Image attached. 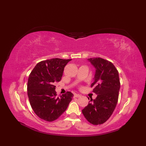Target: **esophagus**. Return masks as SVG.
<instances>
[{
  "instance_id": "esophagus-1",
  "label": "esophagus",
  "mask_w": 146,
  "mask_h": 146,
  "mask_svg": "<svg viewBox=\"0 0 146 146\" xmlns=\"http://www.w3.org/2000/svg\"><path fill=\"white\" fill-rule=\"evenodd\" d=\"M74 96H75V97H76V98H78V97H81V95H80V94H75V95H74Z\"/></svg>"
}]
</instances>
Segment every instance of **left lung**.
I'll list each match as a JSON object with an SVG mask.
<instances>
[{
    "label": "left lung",
    "instance_id": "1",
    "mask_svg": "<svg viewBox=\"0 0 146 146\" xmlns=\"http://www.w3.org/2000/svg\"><path fill=\"white\" fill-rule=\"evenodd\" d=\"M88 61L95 68L91 87L97 96L89 101L82 113L90 123L99 125L106 122L115 108L120 87L119 72L111 62L102 58H88Z\"/></svg>",
    "mask_w": 146,
    "mask_h": 146
}]
</instances>
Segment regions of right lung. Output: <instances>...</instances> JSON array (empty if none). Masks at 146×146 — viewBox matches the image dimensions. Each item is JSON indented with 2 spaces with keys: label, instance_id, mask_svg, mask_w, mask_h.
<instances>
[{
  "label": "right lung",
  "instance_id": "obj_1",
  "mask_svg": "<svg viewBox=\"0 0 146 146\" xmlns=\"http://www.w3.org/2000/svg\"><path fill=\"white\" fill-rule=\"evenodd\" d=\"M71 60L52 58L39 62L30 73L27 95L33 110L40 119L52 122L60 117L72 100L68 92L56 97L54 82H60L64 68Z\"/></svg>",
  "mask_w": 146,
  "mask_h": 146
}]
</instances>
